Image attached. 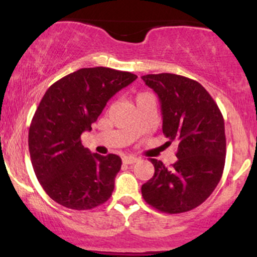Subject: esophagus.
<instances>
[{
  "instance_id": "34e87169",
  "label": "esophagus",
  "mask_w": 257,
  "mask_h": 257,
  "mask_svg": "<svg viewBox=\"0 0 257 257\" xmlns=\"http://www.w3.org/2000/svg\"><path fill=\"white\" fill-rule=\"evenodd\" d=\"M137 162H139V158L134 157V156H125V157H123V163L125 164H134Z\"/></svg>"
}]
</instances>
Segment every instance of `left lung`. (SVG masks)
<instances>
[{
    "label": "left lung",
    "mask_w": 257,
    "mask_h": 257,
    "mask_svg": "<svg viewBox=\"0 0 257 257\" xmlns=\"http://www.w3.org/2000/svg\"><path fill=\"white\" fill-rule=\"evenodd\" d=\"M141 78L161 101L164 137L169 144H178V159L170 168L150 158L155 174L143 185L141 193L147 204L162 213H186L202 204L222 176L226 158L222 113L194 79L174 73Z\"/></svg>",
    "instance_id": "8db88e82"
}]
</instances>
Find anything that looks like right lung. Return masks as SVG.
I'll list each match as a JSON object with an SVG mask.
<instances>
[{"mask_svg":"<svg viewBox=\"0 0 257 257\" xmlns=\"http://www.w3.org/2000/svg\"><path fill=\"white\" fill-rule=\"evenodd\" d=\"M137 78L110 67H85L46 91L29 129V151L37 180L58 204L90 210L111 197L122 159L90 153L81 135L91 131L106 102Z\"/></svg>","mask_w":257,"mask_h":257,"instance_id":"obj_1","label":"right lung"}]
</instances>
